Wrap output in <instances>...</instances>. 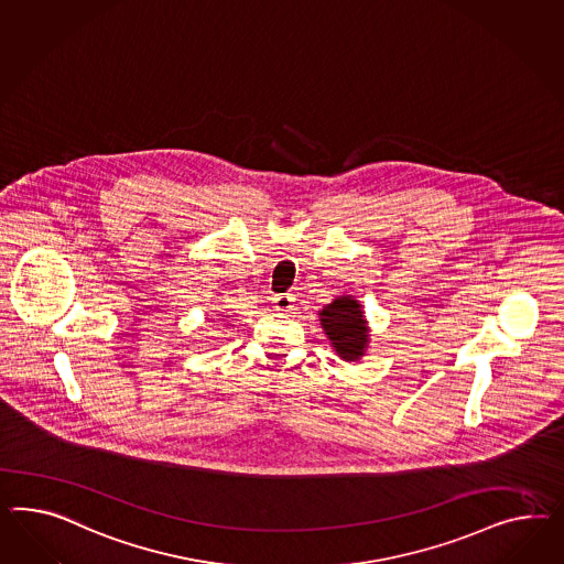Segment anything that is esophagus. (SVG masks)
I'll return each mask as SVG.
<instances>
[{
	"mask_svg": "<svg viewBox=\"0 0 564 564\" xmlns=\"http://www.w3.org/2000/svg\"><path fill=\"white\" fill-rule=\"evenodd\" d=\"M291 305H293V297H291L290 293H283V295H274V310H279V312H288V310H291Z\"/></svg>",
	"mask_w": 564,
	"mask_h": 564,
	"instance_id": "esophagus-1",
	"label": "esophagus"
}]
</instances>
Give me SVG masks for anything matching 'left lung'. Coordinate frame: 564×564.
<instances>
[{
  "instance_id": "8db88e82",
  "label": "left lung",
  "mask_w": 564,
  "mask_h": 564,
  "mask_svg": "<svg viewBox=\"0 0 564 564\" xmlns=\"http://www.w3.org/2000/svg\"><path fill=\"white\" fill-rule=\"evenodd\" d=\"M321 324L340 359L357 361L366 355L369 328L361 304L352 295H340L333 304L324 305Z\"/></svg>"
}]
</instances>
